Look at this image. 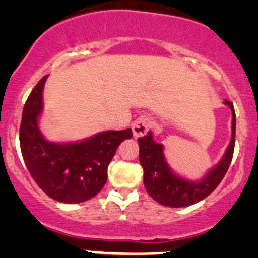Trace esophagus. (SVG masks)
<instances>
[{"label": "esophagus", "mask_w": 258, "mask_h": 258, "mask_svg": "<svg viewBox=\"0 0 258 258\" xmlns=\"http://www.w3.org/2000/svg\"><path fill=\"white\" fill-rule=\"evenodd\" d=\"M151 126H152L151 119L148 118V117L142 116L134 122V124H132V132H134L135 137H141L147 134L148 130L151 128Z\"/></svg>", "instance_id": "esophagus-1"}]
</instances>
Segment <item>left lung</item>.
Instances as JSON below:
<instances>
[{
  "label": "left lung",
  "mask_w": 258,
  "mask_h": 258,
  "mask_svg": "<svg viewBox=\"0 0 258 258\" xmlns=\"http://www.w3.org/2000/svg\"><path fill=\"white\" fill-rule=\"evenodd\" d=\"M232 111V137L217 166L200 181H189L176 175L166 162L163 146L153 141L152 132L139 139L140 163L144 168V183L147 194L158 204L167 207H187L206 199L215 191L227 172L235 150L236 113L233 103L225 100Z\"/></svg>",
  "instance_id": "obj_1"
}]
</instances>
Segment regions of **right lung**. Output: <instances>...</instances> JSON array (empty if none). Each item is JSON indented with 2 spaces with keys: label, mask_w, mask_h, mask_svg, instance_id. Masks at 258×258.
Wrapping results in <instances>:
<instances>
[{
  "label": "right lung",
  "mask_w": 258,
  "mask_h": 258,
  "mask_svg": "<svg viewBox=\"0 0 258 258\" xmlns=\"http://www.w3.org/2000/svg\"><path fill=\"white\" fill-rule=\"evenodd\" d=\"M43 77L25 103L20 145L28 172L51 199L80 204L95 197L107 181V167L122 141L132 137L131 128L105 131L74 144L49 142L38 128L42 112Z\"/></svg>",
  "instance_id": "add662e5"
}]
</instances>
